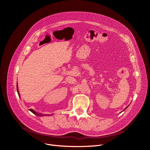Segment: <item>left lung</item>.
Instances as JSON below:
<instances>
[{
	"mask_svg": "<svg viewBox=\"0 0 150 150\" xmlns=\"http://www.w3.org/2000/svg\"><path fill=\"white\" fill-rule=\"evenodd\" d=\"M126 108H127V107H126V108H125V109H126Z\"/></svg>",
	"mask_w": 150,
	"mask_h": 150,
	"instance_id": "1",
	"label": "left lung"
}]
</instances>
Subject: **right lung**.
I'll list each match as a JSON object with an SVG mask.
<instances>
[{
  "label": "right lung",
  "instance_id": "obj_1",
  "mask_svg": "<svg viewBox=\"0 0 150 150\" xmlns=\"http://www.w3.org/2000/svg\"><path fill=\"white\" fill-rule=\"evenodd\" d=\"M17 93H18V94H19V96H20V94H19V89H18V86H17ZM29 110L33 112V113H34V115H37V116H43L44 115H42V114H40V113H38V112H35V111H34L33 109H29ZM47 116H48V115H47Z\"/></svg>",
  "mask_w": 150,
  "mask_h": 150
}]
</instances>
